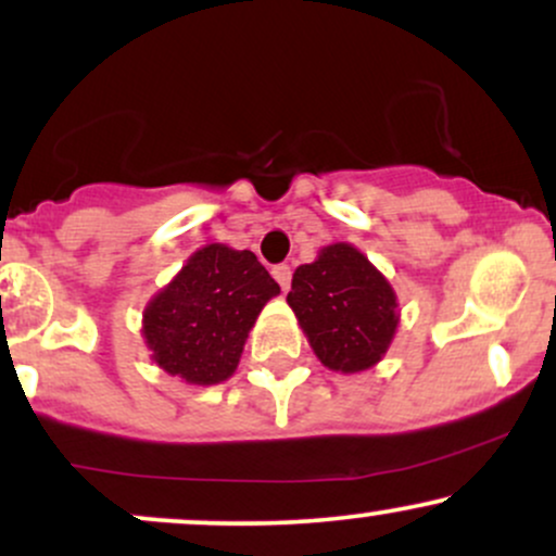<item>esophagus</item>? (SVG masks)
<instances>
[{"label": "esophagus", "mask_w": 556, "mask_h": 556, "mask_svg": "<svg viewBox=\"0 0 556 556\" xmlns=\"http://www.w3.org/2000/svg\"><path fill=\"white\" fill-rule=\"evenodd\" d=\"M271 274H274V279H277L282 290H287V287H290V282H292V269H290V266H287V264L274 266Z\"/></svg>", "instance_id": "34e87169"}]
</instances>
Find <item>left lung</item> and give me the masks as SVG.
<instances>
[{
	"mask_svg": "<svg viewBox=\"0 0 556 556\" xmlns=\"http://www.w3.org/2000/svg\"><path fill=\"white\" fill-rule=\"evenodd\" d=\"M287 303L316 358L340 374L376 366L400 324L392 285L350 242L321 248L314 264L298 266Z\"/></svg>",
	"mask_w": 556,
	"mask_h": 556,
	"instance_id": "obj_1",
	"label": "left lung"
}]
</instances>
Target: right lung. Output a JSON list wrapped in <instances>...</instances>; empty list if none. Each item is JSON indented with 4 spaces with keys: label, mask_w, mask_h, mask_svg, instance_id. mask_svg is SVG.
<instances>
[{
    "label": "right lung",
    "mask_w": 556,
    "mask_h": 556,
    "mask_svg": "<svg viewBox=\"0 0 556 556\" xmlns=\"http://www.w3.org/2000/svg\"><path fill=\"white\" fill-rule=\"evenodd\" d=\"M279 285L251 251L201 248L143 311L151 361L188 384H219L238 368L248 331Z\"/></svg>",
    "instance_id": "right-lung-1"
}]
</instances>
